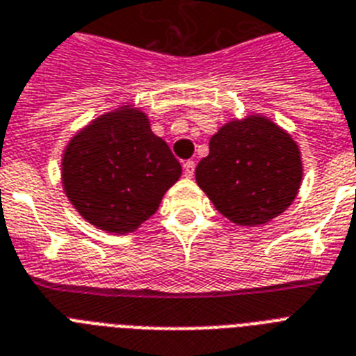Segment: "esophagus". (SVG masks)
Listing matches in <instances>:
<instances>
[{
    "label": "esophagus",
    "mask_w": 356,
    "mask_h": 356,
    "mask_svg": "<svg viewBox=\"0 0 356 356\" xmlns=\"http://www.w3.org/2000/svg\"><path fill=\"white\" fill-rule=\"evenodd\" d=\"M183 168H184V175H186L188 179L193 177V172H195V163H193V161H186V163L183 164Z\"/></svg>",
    "instance_id": "1"
}]
</instances>
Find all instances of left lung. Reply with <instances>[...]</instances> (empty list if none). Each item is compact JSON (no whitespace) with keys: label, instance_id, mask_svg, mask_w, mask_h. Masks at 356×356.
Returning <instances> with one entry per match:
<instances>
[{"label":"left lung","instance_id":"obj_1","mask_svg":"<svg viewBox=\"0 0 356 356\" xmlns=\"http://www.w3.org/2000/svg\"><path fill=\"white\" fill-rule=\"evenodd\" d=\"M298 144L261 115L230 120L210 138L195 181L225 218L241 227L265 225L298 195L303 175Z\"/></svg>","mask_w":356,"mask_h":356}]
</instances>
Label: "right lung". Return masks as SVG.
<instances>
[{
  "label": "right lung",
  "mask_w": 356,
  "mask_h": 356,
  "mask_svg": "<svg viewBox=\"0 0 356 356\" xmlns=\"http://www.w3.org/2000/svg\"><path fill=\"white\" fill-rule=\"evenodd\" d=\"M181 164L131 106L100 115L74 135L62 157V184L76 212L109 234L135 232L157 212Z\"/></svg>",
  "instance_id": "1"
}]
</instances>
